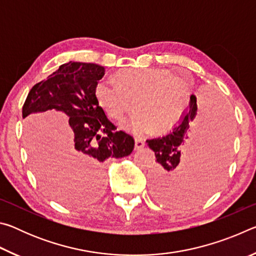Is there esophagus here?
Masks as SVG:
<instances>
[{
    "label": "esophagus",
    "mask_w": 256,
    "mask_h": 256,
    "mask_svg": "<svg viewBox=\"0 0 256 256\" xmlns=\"http://www.w3.org/2000/svg\"><path fill=\"white\" fill-rule=\"evenodd\" d=\"M144 146V140H142L141 138H136V150H140Z\"/></svg>",
    "instance_id": "1"
}]
</instances>
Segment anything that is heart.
<instances>
[{
	"instance_id": "heart-1",
	"label": "heart",
	"mask_w": 256,
	"mask_h": 256,
	"mask_svg": "<svg viewBox=\"0 0 256 256\" xmlns=\"http://www.w3.org/2000/svg\"><path fill=\"white\" fill-rule=\"evenodd\" d=\"M115 82L102 79L94 97L106 114L120 120L134 107L136 110L123 126L136 134L168 132L177 123L190 97V81L166 68H124Z\"/></svg>"
}]
</instances>
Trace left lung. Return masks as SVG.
<instances>
[{"mask_svg": "<svg viewBox=\"0 0 256 256\" xmlns=\"http://www.w3.org/2000/svg\"><path fill=\"white\" fill-rule=\"evenodd\" d=\"M232 130V114L222 102L210 99L198 115L192 94L180 123L170 133L146 140L158 162L150 172L157 200L190 204L210 196L224 177Z\"/></svg>", "mask_w": 256, "mask_h": 256, "instance_id": "1", "label": "left lung"}]
</instances>
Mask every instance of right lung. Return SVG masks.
<instances>
[{
  "label": "right lung",
  "instance_id": "add662e5",
  "mask_svg": "<svg viewBox=\"0 0 256 256\" xmlns=\"http://www.w3.org/2000/svg\"><path fill=\"white\" fill-rule=\"evenodd\" d=\"M104 74L105 68L98 64H62L32 86L22 107L24 118L48 110L70 118L72 140L63 154L42 151L34 158L42 186L68 204L100 196L105 184L104 164L110 158L126 157L134 149V138L118 131L94 97V86Z\"/></svg>",
  "mask_w": 256,
  "mask_h": 256
}]
</instances>
